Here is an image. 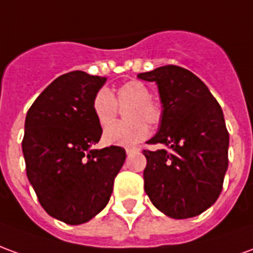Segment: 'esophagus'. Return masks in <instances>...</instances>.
Segmentation results:
<instances>
[{
    "label": "esophagus",
    "instance_id": "esophagus-1",
    "mask_svg": "<svg viewBox=\"0 0 253 253\" xmlns=\"http://www.w3.org/2000/svg\"><path fill=\"white\" fill-rule=\"evenodd\" d=\"M134 152H137V148H126V153L127 154H131Z\"/></svg>",
    "mask_w": 253,
    "mask_h": 253
}]
</instances>
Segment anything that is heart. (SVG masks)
Here are the masks:
<instances>
[{
  "instance_id": "1",
  "label": "heart",
  "mask_w": 253,
  "mask_h": 253,
  "mask_svg": "<svg viewBox=\"0 0 253 253\" xmlns=\"http://www.w3.org/2000/svg\"><path fill=\"white\" fill-rule=\"evenodd\" d=\"M119 105H128L125 116L129 121L123 124H110L115 120ZM92 111L100 126H108L103 132V139L110 145H135L148 137L149 127L159 125L161 121L160 105L150 99V90L141 81H128L122 84L112 96L107 89H100L92 100ZM146 121V124L144 122Z\"/></svg>"
}]
</instances>
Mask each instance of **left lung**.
Masks as SVG:
<instances>
[{
    "label": "left lung",
    "mask_w": 253,
    "mask_h": 253,
    "mask_svg": "<svg viewBox=\"0 0 253 253\" xmlns=\"http://www.w3.org/2000/svg\"><path fill=\"white\" fill-rule=\"evenodd\" d=\"M157 84L163 103L159 132L143 150L145 192L160 211L184 219L214 205L228 169L229 132L221 105L194 73L175 65L139 73Z\"/></svg>",
    "instance_id": "left-lung-1"
}]
</instances>
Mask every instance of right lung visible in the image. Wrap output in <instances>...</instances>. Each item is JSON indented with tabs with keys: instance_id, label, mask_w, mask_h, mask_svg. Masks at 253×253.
Returning <instances> with one entry per match:
<instances>
[{
	"instance_id": "add662e5",
	"label": "right lung",
	"mask_w": 253,
	"mask_h": 253,
	"mask_svg": "<svg viewBox=\"0 0 253 253\" xmlns=\"http://www.w3.org/2000/svg\"><path fill=\"white\" fill-rule=\"evenodd\" d=\"M105 80L81 70L62 74L38 96L25 118L28 180L47 214L69 225L88 222L107 206L126 160L121 146L90 149L103 132L92 100Z\"/></svg>"
}]
</instances>
